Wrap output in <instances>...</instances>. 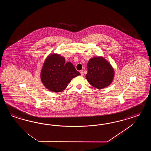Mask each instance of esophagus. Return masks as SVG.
Listing matches in <instances>:
<instances>
[{"instance_id":"1","label":"esophagus","mask_w":151,"mask_h":151,"mask_svg":"<svg viewBox=\"0 0 151 151\" xmlns=\"http://www.w3.org/2000/svg\"><path fill=\"white\" fill-rule=\"evenodd\" d=\"M80 73H81V76H83V75H84L83 70H81V71H80Z\"/></svg>"}]
</instances>
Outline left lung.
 <instances>
[{
	"label": "left lung",
	"instance_id": "1",
	"mask_svg": "<svg viewBox=\"0 0 151 151\" xmlns=\"http://www.w3.org/2000/svg\"><path fill=\"white\" fill-rule=\"evenodd\" d=\"M114 76V70L102 57L93 58L87 63L86 78L92 86L102 89L111 83Z\"/></svg>",
	"mask_w": 151,
	"mask_h": 151
}]
</instances>
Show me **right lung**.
<instances>
[{"instance_id": "1", "label": "right lung", "mask_w": 151, "mask_h": 151, "mask_svg": "<svg viewBox=\"0 0 151 151\" xmlns=\"http://www.w3.org/2000/svg\"><path fill=\"white\" fill-rule=\"evenodd\" d=\"M80 73L70 62L65 63L64 57L52 54L45 60L41 72V81L48 90L63 91L71 80Z\"/></svg>"}]
</instances>
